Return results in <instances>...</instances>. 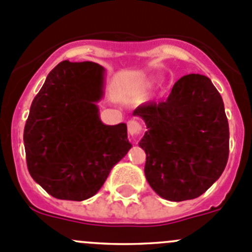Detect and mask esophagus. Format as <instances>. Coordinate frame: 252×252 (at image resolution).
I'll return each mask as SVG.
<instances>
[{
	"label": "esophagus",
	"mask_w": 252,
	"mask_h": 252,
	"mask_svg": "<svg viewBox=\"0 0 252 252\" xmlns=\"http://www.w3.org/2000/svg\"><path fill=\"white\" fill-rule=\"evenodd\" d=\"M142 129L143 128H142V125L138 121L129 120L128 123H127V132H128V134L131 136V138L136 139L137 137L142 133Z\"/></svg>",
	"instance_id": "34e87169"
}]
</instances>
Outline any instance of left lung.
Returning <instances> with one entry per match:
<instances>
[{
	"label": "left lung",
	"instance_id": "obj_1",
	"mask_svg": "<svg viewBox=\"0 0 252 252\" xmlns=\"http://www.w3.org/2000/svg\"><path fill=\"white\" fill-rule=\"evenodd\" d=\"M133 115L146 123L138 144L147 156V181L160 197L192 200L218 180L228 161L229 125L208 77H181L165 101L142 104Z\"/></svg>",
	"mask_w": 252,
	"mask_h": 252
}]
</instances>
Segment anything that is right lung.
Segmentation results:
<instances>
[{
  "label": "right lung",
  "mask_w": 252,
  "mask_h": 252,
  "mask_svg": "<svg viewBox=\"0 0 252 252\" xmlns=\"http://www.w3.org/2000/svg\"><path fill=\"white\" fill-rule=\"evenodd\" d=\"M105 69L94 62L62 61L47 74L24 127L29 174L59 200L95 195L132 147L126 124L105 125L96 103Z\"/></svg>",
  "instance_id": "obj_1"
}]
</instances>
